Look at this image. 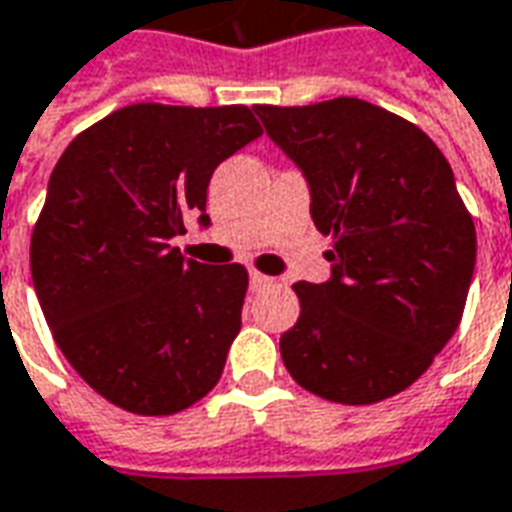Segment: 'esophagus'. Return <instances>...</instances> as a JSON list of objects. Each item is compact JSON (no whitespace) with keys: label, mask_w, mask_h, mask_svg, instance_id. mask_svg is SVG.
Returning <instances> with one entry per match:
<instances>
[{"label":"esophagus","mask_w":512,"mask_h":512,"mask_svg":"<svg viewBox=\"0 0 512 512\" xmlns=\"http://www.w3.org/2000/svg\"><path fill=\"white\" fill-rule=\"evenodd\" d=\"M249 285H252V291H263L268 285H274V280L266 277V274H260V271H252V274H249Z\"/></svg>","instance_id":"obj_1"}]
</instances>
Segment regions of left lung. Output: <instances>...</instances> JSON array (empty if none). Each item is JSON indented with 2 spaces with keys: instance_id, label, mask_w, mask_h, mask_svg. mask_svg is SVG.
I'll list each match as a JSON object with an SVG mask.
<instances>
[{
  "instance_id": "8db88e82",
  "label": "left lung",
  "mask_w": 512,
  "mask_h": 512,
  "mask_svg": "<svg viewBox=\"0 0 512 512\" xmlns=\"http://www.w3.org/2000/svg\"><path fill=\"white\" fill-rule=\"evenodd\" d=\"M255 113L305 171L313 224L332 238L330 280L293 285L302 313L280 338L282 363L338 405L396 396L466 307L477 232L452 166L416 124L355 96Z\"/></svg>"
}]
</instances>
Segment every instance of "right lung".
Returning <instances> with one entry per match:
<instances>
[{"mask_svg": "<svg viewBox=\"0 0 512 512\" xmlns=\"http://www.w3.org/2000/svg\"><path fill=\"white\" fill-rule=\"evenodd\" d=\"M257 135L246 105L141 102L82 130L49 177L32 285L74 371L127 413H180L219 382L249 274L188 260L171 238L210 221L213 171Z\"/></svg>", "mask_w": 512, "mask_h": 512, "instance_id": "1", "label": "right lung"}]
</instances>
